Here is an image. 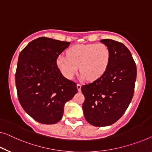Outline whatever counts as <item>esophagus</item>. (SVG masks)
I'll use <instances>...</instances> for the list:
<instances>
[{
    "instance_id": "esophagus-1",
    "label": "esophagus",
    "mask_w": 152,
    "mask_h": 152,
    "mask_svg": "<svg viewBox=\"0 0 152 152\" xmlns=\"http://www.w3.org/2000/svg\"><path fill=\"white\" fill-rule=\"evenodd\" d=\"M77 89H78V91H80V90H81V85L80 84H77Z\"/></svg>"
}]
</instances>
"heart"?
Masks as SVG:
<instances>
[{"instance_id": "b5f03b06", "label": "heart", "mask_w": 152, "mask_h": 152, "mask_svg": "<svg viewBox=\"0 0 152 152\" xmlns=\"http://www.w3.org/2000/svg\"><path fill=\"white\" fill-rule=\"evenodd\" d=\"M109 48L102 43L77 44L56 58V65L65 78L72 79L78 68L83 79L94 81L105 73L110 61ZM79 67H78V66Z\"/></svg>"}]
</instances>
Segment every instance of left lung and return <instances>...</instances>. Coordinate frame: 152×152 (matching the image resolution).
I'll return each mask as SVG.
<instances>
[{
    "instance_id": "left-lung-1",
    "label": "left lung",
    "mask_w": 152,
    "mask_h": 152,
    "mask_svg": "<svg viewBox=\"0 0 152 152\" xmlns=\"http://www.w3.org/2000/svg\"><path fill=\"white\" fill-rule=\"evenodd\" d=\"M101 42L111 54L108 68L98 80L81 87L84 116L97 127L110 126L121 118L132 100L137 79V66L128 48L110 39Z\"/></svg>"
}]
</instances>
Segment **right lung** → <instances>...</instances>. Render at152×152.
Instances as JSON below:
<instances>
[{"instance_id": "right-lung-1", "label": "right lung", "mask_w": 152, "mask_h": 152, "mask_svg": "<svg viewBox=\"0 0 152 152\" xmlns=\"http://www.w3.org/2000/svg\"><path fill=\"white\" fill-rule=\"evenodd\" d=\"M69 44L39 37L29 43L18 56L15 76L18 100L27 114L41 124L59 121L65 104L78 92L76 83L63 76L56 63Z\"/></svg>"}]
</instances>
